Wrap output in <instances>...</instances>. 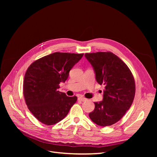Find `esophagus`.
<instances>
[{
    "instance_id": "obj_1",
    "label": "esophagus",
    "mask_w": 157,
    "mask_h": 157,
    "mask_svg": "<svg viewBox=\"0 0 157 157\" xmlns=\"http://www.w3.org/2000/svg\"><path fill=\"white\" fill-rule=\"evenodd\" d=\"M78 101H86V98H82V97H80V98H78Z\"/></svg>"
}]
</instances>
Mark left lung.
Listing matches in <instances>:
<instances>
[{
  "label": "left lung",
  "mask_w": 157,
  "mask_h": 157,
  "mask_svg": "<svg viewBox=\"0 0 157 157\" xmlns=\"http://www.w3.org/2000/svg\"><path fill=\"white\" fill-rule=\"evenodd\" d=\"M85 57L94 68L98 84H103V101L94 102V110L89 117L101 126L120 121L134 101V78L124 61L110 52L86 53Z\"/></svg>",
  "instance_id": "obj_1"
}]
</instances>
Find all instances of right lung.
Instances as JSON below:
<instances>
[{
	"instance_id": "1",
	"label": "right lung",
	"mask_w": 157,
	"mask_h": 157,
	"mask_svg": "<svg viewBox=\"0 0 157 157\" xmlns=\"http://www.w3.org/2000/svg\"><path fill=\"white\" fill-rule=\"evenodd\" d=\"M84 54L55 52L34 61L23 81V96L28 109L37 120L53 125L67 116L77 100L60 92L59 84L67 79L69 71Z\"/></svg>"
}]
</instances>
